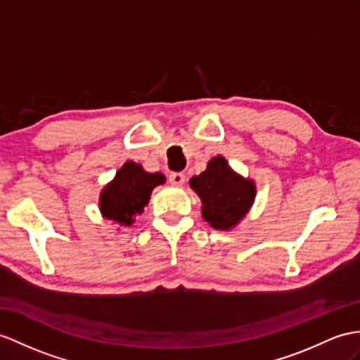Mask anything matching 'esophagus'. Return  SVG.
I'll list each match as a JSON object with an SVG mask.
<instances>
[{
	"mask_svg": "<svg viewBox=\"0 0 360 360\" xmlns=\"http://www.w3.org/2000/svg\"><path fill=\"white\" fill-rule=\"evenodd\" d=\"M185 180H186V177H185V174H183V172H172L169 175V181H171V185H174V186H181L183 183H185Z\"/></svg>",
	"mask_w": 360,
	"mask_h": 360,
	"instance_id": "1",
	"label": "esophagus"
}]
</instances>
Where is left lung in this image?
<instances>
[{"label": "left lung", "mask_w": 360, "mask_h": 360, "mask_svg": "<svg viewBox=\"0 0 360 360\" xmlns=\"http://www.w3.org/2000/svg\"><path fill=\"white\" fill-rule=\"evenodd\" d=\"M201 200V217L217 231H232L249 214L257 197L252 179L233 171L223 155L212 157L206 169L189 180Z\"/></svg>", "instance_id": "left-lung-1"}]
</instances>
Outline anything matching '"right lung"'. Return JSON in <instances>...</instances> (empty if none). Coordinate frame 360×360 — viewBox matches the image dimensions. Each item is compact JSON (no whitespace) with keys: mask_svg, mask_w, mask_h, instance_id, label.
<instances>
[{"mask_svg":"<svg viewBox=\"0 0 360 360\" xmlns=\"http://www.w3.org/2000/svg\"><path fill=\"white\" fill-rule=\"evenodd\" d=\"M166 181L162 172H148L136 162H125L103 186L99 197V210L105 220L119 227H128L150 203L151 192Z\"/></svg>","mask_w":360,"mask_h":360,"instance_id":"1","label":"right lung"}]
</instances>
